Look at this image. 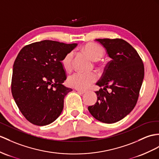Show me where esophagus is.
<instances>
[{"label":"esophagus","mask_w":159,"mask_h":159,"mask_svg":"<svg viewBox=\"0 0 159 159\" xmlns=\"http://www.w3.org/2000/svg\"><path fill=\"white\" fill-rule=\"evenodd\" d=\"M75 90L77 92H78L80 94H84V93H86V90H80V89H75Z\"/></svg>","instance_id":"34e87169"}]
</instances>
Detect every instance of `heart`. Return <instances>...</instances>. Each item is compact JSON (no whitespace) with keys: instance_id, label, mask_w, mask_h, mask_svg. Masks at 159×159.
I'll use <instances>...</instances> for the list:
<instances>
[{"instance_id":"obj_1","label":"heart","mask_w":159,"mask_h":159,"mask_svg":"<svg viewBox=\"0 0 159 159\" xmlns=\"http://www.w3.org/2000/svg\"><path fill=\"white\" fill-rule=\"evenodd\" d=\"M84 49L93 60L98 61L104 56V51L101 46L94 43H88L84 46ZM74 53L73 51L67 52L61 60V64L65 71H70L73 66ZM98 76L94 72L77 71L69 75L67 84L69 86L76 89L85 90L90 87L97 80Z\"/></svg>"}]
</instances>
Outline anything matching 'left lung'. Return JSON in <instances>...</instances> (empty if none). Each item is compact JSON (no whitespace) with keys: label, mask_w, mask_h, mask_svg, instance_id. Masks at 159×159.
<instances>
[{"label":"left lung","mask_w":159,"mask_h":159,"mask_svg":"<svg viewBox=\"0 0 159 159\" xmlns=\"http://www.w3.org/2000/svg\"><path fill=\"white\" fill-rule=\"evenodd\" d=\"M102 44L111 61L96 83L100 88L94 105L88 111L96 119L113 123L124 118L137 103L144 76L142 60L135 49L121 38L96 39ZM109 88V93L107 88Z\"/></svg>","instance_id":"1"}]
</instances>
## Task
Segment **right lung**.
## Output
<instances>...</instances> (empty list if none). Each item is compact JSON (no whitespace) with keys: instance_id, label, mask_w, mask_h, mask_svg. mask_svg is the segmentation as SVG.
I'll list each match as a JSON object with an SVG mask.
<instances>
[{"instance_id":"1","label":"right lung","mask_w":159,"mask_h":159,"mask_svg":"<svg viewBox=\"0 0 159 159\" xmlns=\"http://www.w3.org/2000/svg\"><path fill=\"white\" fill-rule=\"evenodd\" d=\"M77 44L45 40L25 46L13 64L11 92L22 115L32 124L48 125L63 109L64 98L71 88L61 60Z\"/></svg>"}]
</instances>
